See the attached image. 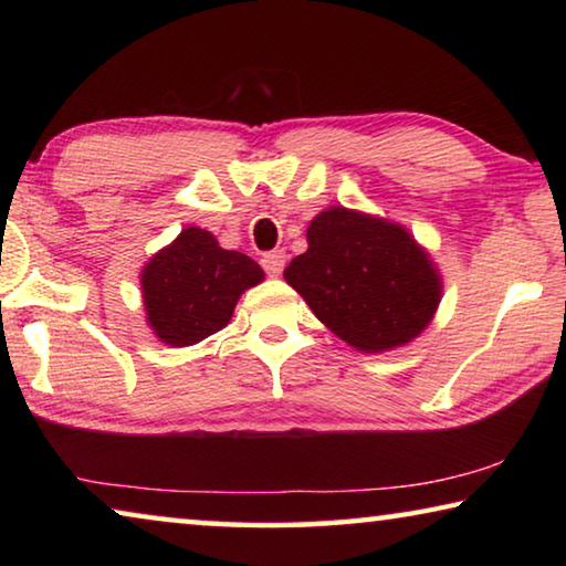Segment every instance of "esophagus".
<instances>
[{
  "mask_svg": "<svg viewBox=\"0 0 566 566\" xmlns=\"http://www.w3.org/2000/svg\"><path fill=\"white\" fill-rule=\"evenodd\" d=\"M284 260H286V256H284V252H280V249H276V252H266L262 256L264 272L270 276H280L282 270H284Z\"/></svg>",
  "mask_w": 566,
  "mask_h": 566,
  "instance_id": "obj_1",
  "label": "esophagus"
}]
</instances>
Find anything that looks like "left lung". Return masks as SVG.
Wrapping results in <instances>:
<instances>
[{
  "label": "left lung",
  "instance_id": "left-lung-1",
  "mask_svg": "<svg viewBox=\"0 0 566 566\" xmlns=\"http://www.w3.org/2000/svg\"><path fill=\"white\" fill-rule=\"evenodd\" d=\"M310 249L284 270L322 324L361 352L407 344L427 327L442 282L405 229L332 207L306 229Z\"/></svg>",
  "mask_w": 566,
  "mask_h": 566
}]
</instances>
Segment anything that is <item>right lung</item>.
<instances>
[{"instance_id":"obj_1","label":"right lung","mask_w":566,"mask_h":566,"mask_svg":"<svg viewBox=\"0 0 566 566\" xmlns=\"http://www.w3.org/2000/svg\"><path fill=\"white\" fill-rule=\"evenodd\" d=\"M262 280V266L247 254L222 249L205 229L187 227L142 272L147 319L165 344L189 347L222 329L239 294Z\"/></svg>"}]
</instances>
